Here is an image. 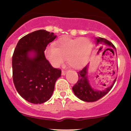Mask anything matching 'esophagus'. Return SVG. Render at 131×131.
Wrapping results in <instances>:
<instances>
[{"label": "esophagus", "mask_w": 131, "mask_h": 131, "mask_svg": "<svg viewBox=\"0 0 131 131\" xmlns=\"http://www.w3.org/2000/svg\"><path fill=\"white\" fill-rule=\"evenodd\" d=\"M66 73H67V71H66L65 70H62V71H61V74H62V75H64V74H66Z\"/></svg>", "instance_id": "1"}]
</instances>
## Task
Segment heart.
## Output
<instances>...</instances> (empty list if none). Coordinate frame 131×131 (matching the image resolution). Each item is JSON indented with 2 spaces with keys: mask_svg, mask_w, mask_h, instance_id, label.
<instances>
[{
  "mask_svg": "<svg viewBox=\"0 0 131 131\" xmlns=\"http://www.w3.org/2000/svg\"><path fill=\"white\" fill-rule=\"evenodd\" d=\"M93 49V43L89 38L63 37L45 51L46 58L54 67H59L67 60L68 65L80 69L86 65Z\"/></svg>",
  "mask_w": 131,
  "mask_h": 131,
  "instance_id": "1",
  "label": "heart"
}]
</instances>
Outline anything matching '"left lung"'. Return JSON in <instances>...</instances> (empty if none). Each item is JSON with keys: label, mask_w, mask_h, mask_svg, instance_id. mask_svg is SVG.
I'll return each mask as SVG.
<instances>
[{"label": "left lung", "mask_w": 131, "mask_h": 131, "mask_svg": "<svg viewBox=\"0 0 131 131\" xmlns=\"http://www.w3.org/2000/svg\"><path fill=\"white\" fill-rule=\"evenodd\" d=\"M97 44L104 43L110 47H112L116 50V47L110 41L103 38H96ZM78 80L77 83L72 88L74 94L79 99L86 102H94L105 96L112 89L114 86L116 78L115 79L113 83L111 86L106 88L104 91H96L93 90L89 84L88 79L87 77V66L83 68L81 71L78 72Z\"/></svg>", "instance_id": "8db88e82"}]
</instances>
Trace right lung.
Returning <instances> with one entry per match:
<instances>
[{"mask_svg": "<svg viewBox=\"0 0 131 131\" xmlns=\"http://www.w3.org/2000/svg\"><path fill=\"white\" fill-rule=\"evenodd\" d=\"M57 36L39 30L20 39L12 57L13 81L18 94L33 104H41L51 97L61 70L54 68L45 56L47 45ZM35 55L31 58L29 53Z\"/></svg>", "mask_w": 131, "mask_h": 131, "instance_id": "1", "label": "right lung"}]
</instances>
